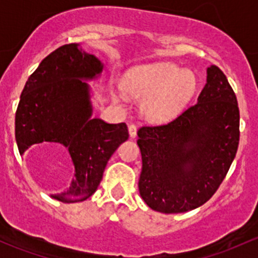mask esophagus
Wrapping results in <instances>:
<instances>
[{
	"label": "esophagus",
	"instance_id": "esophagus-1",
	"mask_svg": "<svg viewBox=\"0 0 258 258\" xmlns=\"http://www.w3.org/2000/svg\"><path fill=\"white\" fill-rule=\"evenodd\" d=\"M128 134H130V137H132V139H135V137L137 136V127L135 126V124H130Z\"/></svg>",
	"mask_w": 258,
	"mask_h": 258
}]
</instances>
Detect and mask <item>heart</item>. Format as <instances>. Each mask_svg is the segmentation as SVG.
Wrapping results in <instances>:
<instances>
[{"label": "heart", "mask_w": 258, "mask_h": 258, "mask_svg": "<svg viewBox=\"0 0 258 258\" xmlns=\"http://www.w3.org/2000/svg\"><path fill=\"white\" fill-rule=\"evenodd\" d=\"M196 80L192 72L175 63L137 66L126 75L123 88L135 97L145 98L142 112L151 119L171 117L192 95Z\"/></svg>", "instance_id": "b5f03b06"}]
</instances>
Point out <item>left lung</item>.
I'll return each mask as SVG.
<instances>
[{
	"mask_svg": "<svg viewBox=\"0 0 258 258\" xmlns=\"http://www.w3.org/2000/svg\"><path fill=\"white\" fill-rule=\"evenodd\" d=\"M140 195L162 213L197 209L215 195L237 152L240 110L225 74L207 69L197 102L175 118L140 127Z\"/></svg>",
	"mask_w": 258,
	"mask_h": 258,
	"instance_id": "obj_1",
	"label": "left lung"
}]
</instances>
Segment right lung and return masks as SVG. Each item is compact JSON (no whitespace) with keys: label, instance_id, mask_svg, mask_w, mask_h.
<instances>
[{"label":"right lung","instance_id":"right-lung-1","mask_svg":"<svg viewBox=\"0 0 258 258\" xmlns=\"http://www.w3.org/2000/svg\"><path fill=\"white\" fill-rule=\"evenodd\" d=\"M103 64L77 43L63 45L42 59L28 77L16 111L15 136L20 155L66 148L75 178L66 192L52 195L64 204L81 202L97 189L111 156L128 139L126 123L92 117L90 87Z\"/></svg>","mask_w":258,"mask_h":258}]
</instances>
